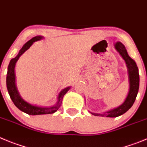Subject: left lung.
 Returning <instances> with one entry per match:
<instances>
[{
  "label": "left lung",
  "instance_id": "1",
  "mask_svg": "<svg viewBox=\"0 0 147 147\" xmlns=\"http://www.w3.org/2000/svg\"><path fill=\"white\" fill-rule=\"evenodd\" d=\"M115 49L119 52L123 59L126 63L128 72V79H129V91L124 102L117 108L112 109L103 113H94L90 112V114L95 116L107 117H116L125 113L134 105L139 88V74L138 69L137 67L135 61L131 58L127 54L125 47L120 42H117L115 44Z\"/></svg>",
  "mask_w": 147,
  "mask_h": 147
}]
</instances>
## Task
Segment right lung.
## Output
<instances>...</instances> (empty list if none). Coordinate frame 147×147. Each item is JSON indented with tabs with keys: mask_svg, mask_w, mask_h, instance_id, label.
<instances>
[{
	"mask_svg": "<svg viewBox=\"0 0 147 147\" xmlns=\"http://www.w3.org/2000/svg\"><path fill=\"white\" fill-rule=\"evenodd\" d=\"M42 38H43L42 36L38 35V36L34 37L31 40L27 41L25 44L22 46V48L20 49L17 56L15 58L12 59L11 60L10 63L9 64V67H8L7 76H6V86H7L8 92H9V96H10L11 98L14 105L18 109L30 115H46V114H53L56 112L58 110L59 108L60 107V106H61L64 96L70 89V87H67L61 90V92L59 93L58 96V101H57V104L52 107H38L30 105V104L27 103V101H24V99H22V98L20 96V94L18 92L17 88H16V83H15L14 69L16 63L22 55L27 49H30V47L32 46L34 42L40 40L42 39Z\"/></svg>",
	"mask_w": 147,
	"mask_h": 147,
	"instance_id": "add662e5",
	"label": "right lung"
}]
</instances>
